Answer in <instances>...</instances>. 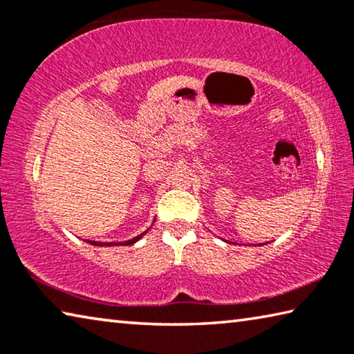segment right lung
<instances>
[{
	"label": "right lung",
	"instance_id": "add662e5",
	"mask_svg": "<svg viewBox=\"0 0 354 354\" xmlns=\"http://www.w3.org/2000/svg\"><path fill=\"white\" fill-rule=\"evenodd\" d=\"M143 234H140V236H137V237H134L133 241H127L124 243H122V245H133V243H136L137 241H139V239L142 237ZM87 242H91L92 245H100V247H103V245H107V247H109V245H117V243H103V242H92V241H87Z\"/></svg>",
	"mask_w": 354,
	"mask_h": 354
}]
</instances>
